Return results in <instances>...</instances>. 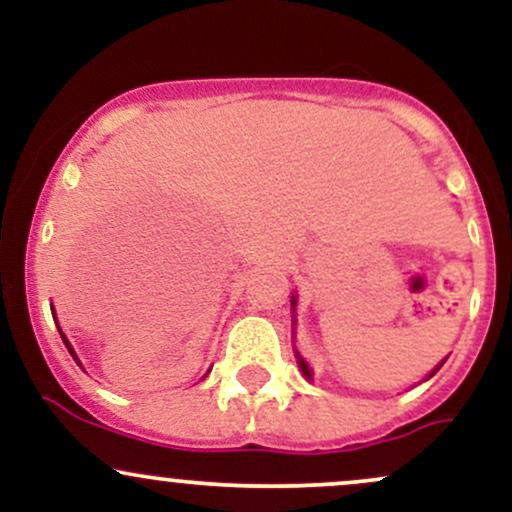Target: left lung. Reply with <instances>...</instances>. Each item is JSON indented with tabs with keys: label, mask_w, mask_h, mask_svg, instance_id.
Segmentation results:
<instances>
[{
	"label": "left lung",
	"mask_w": 512,
	"mask_h": 512,
	"mask_svg": "<svg viewBox=\"0 0 512 512\" xmlns=\"http://www.w3.org/2000/svg\"><path fill=\"white\" fill-rule=\"evenodd\" d=\"M291 305H296V298H293ZM298 363H301V370H303V375H305V378H310V368H308V363H305L301 356H298ZM443 363H445V361H443ZM443 363H440V366H443ZM440 366H438V368H440ZM438 368L433 370V373H438ZM433 373H431V375H433ZM431 375H428V378H431Z\"/></svg>",
	"instance_id": "1"
}]
</instances>
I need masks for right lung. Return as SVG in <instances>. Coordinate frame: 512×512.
Listing matches in <instances>:
<instances>
[{
    "mask_svg": "<svg viewBox=\"0 0 512 512\" xmlns=\"http://www.w3.org/2000/svg\"><path fill=\"white\" fill-rule=\"evenodd\" d=\"M52 317H55V315H52ZM60 334H62V332H60ZM62 339H64V334H62ZM64 344H67L69 354H72V356H74V361H76V354H74V349H72V346H69V342H67V339H64ZM76 363H79V361H76Z\"/></svg>",
    "mask_w": 512,
    "mask_h": 512,
    "instance_id": "add662e5",
    "label": "right lung"
}]
</instances>
